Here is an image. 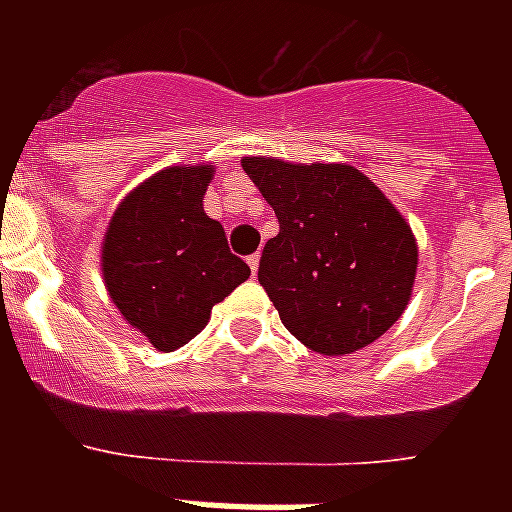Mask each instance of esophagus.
Returning a JSON list of instances; mask_svg holds the SVG:
<instances>
[{
	"mask_svg": "<svg viewBox=\"0 0 512 512\" xmlns=\"http://www.w3.org/2000/svg\"><path fill=\"white\" fill-rule=\"evenodd\" d=\"M247 263H249V268H252V276H255L257 268H260V252H255V255H249Z\"/></svg>",
	"mask_w": 512,
	"mask_h": 512,
	"instance_id": "1",
	"label": "esophagus"
}]
</instances>
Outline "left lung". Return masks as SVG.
<instances>
[{
    "label": "left lung",
    "mask_w": 512,
    "mask_h": 512,
    "mask_svg": "<svg viewBox=\"0 0 512 512\" xmlns=\"http://www.w3.org/2000/svg\"><path fill=\"white\" fill-rule=\"evenodd\" d=\"M241 167L279 217L257 281L281 324L324 356L385 335L409 305L417 273L404 215L350 164L244 156Z\"/></svg>",
    "instance_id": "8db88e82"
}]
</instances>
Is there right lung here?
I'll return each mask as SVG.
<instances>
[{
  "mask_svg": "<svg viewBox=\"0 0 512 512\" xmlns=\"http://www.w3.org/2000/svg\"><path fill=\"white\" fill-rule=\"evenodd\" d=\"M212 175V164L156 172L124 196L103 236L108 295L164 353L199 335L212 305L249 279V265L201 204Z\"/></svg>",
  "mask_w": 512,
  "mask_h": 512,
  "instance_id": "obj_1",
  "label": "right lung"
}]
</instances>
